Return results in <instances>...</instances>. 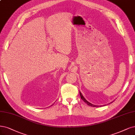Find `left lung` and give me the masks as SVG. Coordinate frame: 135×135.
I'll return each instance as SVG.
<instances>
[{"label":"left lung","mask_w":135,"mask_h":135,"mask_svg":"<svg viewBox=\"0 0 135 135\" xmlns=\"http://www.w3.org/2000/svg\"><path fill=\"white\" fill-rule=\"evenodd\" d=\"M79 93H80V97H81V99L83 100V101H84V102H85V103L88 105H89V106H91V107H102V105H94V104H91V103H90V102H89L88 101H87L86 99H85V98L84 97H83V95H82V94L81 93V92L80 91H79ZM113 102H110V103H112Z\"/></svg>","instance_id":"left-lung-1"}]
</instances>
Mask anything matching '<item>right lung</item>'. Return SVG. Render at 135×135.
I'll use <instances>...</instances> for the list:
<instances>
[{
    "label": "right lung",
    "mask_w": 135,
    "mask_h": 135,
    "mask_svg": "<svg viewBox=\"0 0 135 135\" xmlns=\"http://www.w3.org/2000/svg\"><path fill=\"white\" fill-rule=\"evenodd\" d=\"M53 104H52V105H53Z\"/></svg>",
    "instance_id": "obj_1"
}]
</instances>
